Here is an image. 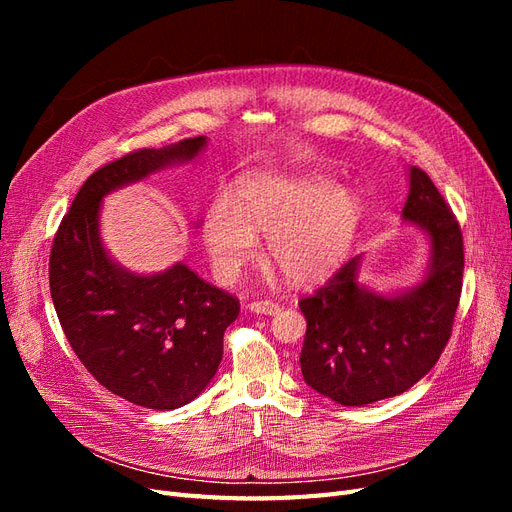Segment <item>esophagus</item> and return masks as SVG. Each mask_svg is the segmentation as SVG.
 Returning <instances> with one entry per match:
<instances>
[{"label": "esophagus", "instance_id": "1", "mask_svg": "<svg viewBox=\"0 0 512 512\" xmlns=\"http://www.w3.org/2000/svg\"><path fill=\"white\" fill-rule=\"evenodd\" d=\"M247 307H250L254 314H265V316L280 312V305L273 303V301H252Z\"/></svg>", "mask_w": 512, "mask_h": 512}]
</instances>
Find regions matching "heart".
<instances>
[{
  "label": "heart",
  "mask_w": 512,
  "mask_h": 512,
  "mask_svg": "<svg viewBox=\"0 0 512 512\" xmlns=\"http://www.w3.org/2000/svg\"><path fill=\"white\" fill-rule=\"evenodd\" d=\"M361 220V198L309 175H254L235 200L218 196L203 218V243L220 282H235L267 237V260L292 284L329 275L344 260Z\"/></svg>",
  "instance_id": "heart-1"
}]
</instances>
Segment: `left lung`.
Instances as JSON below:
<instances>
[{"instance_id": "obj_1", "label": "left lung", "mask_w": 512, "mask_h": 512, "mask_svg": "<svg viewBox=\"0 0 512 512\" xmlns=\"http://www.w3.org/2000/svg\"><path fill=\"white\" fill-rule=\"evenodd\" d=\"M404 218L431 241L425 282L401 297H380L356 284L359 258L299 301L307 320L301 350L303 380L342 406L408 391L438 363L463 284V237L453 209L423 168H410Z\"/></svg>"}]
</instances>
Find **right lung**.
Here are the masks:
<instances>
[{
	"label": "right lung",
	"instance_id": "obj_1",
	"mask_svg": "<svg viewBox=\"0 0 512 512\" xmlns=\"http://www.w3.org/2000/svg\"><path fill=\"white\" fill-rule=\"evenodd\" d=\"M203 147L205 136H196L104 164L83 183L51 247V297L74 354L106 391L151 410L185 406L205 389L241 305L181 262L151 277L115 267L98 235L100 200Z\"/></svg>",
	"mask_w": 512,
	"mask_h": 512
}]
</instances>
